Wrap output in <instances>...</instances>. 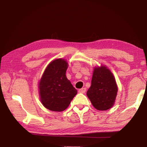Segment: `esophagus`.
<instances>
[{
    "mask_svg": "<svg viewBox=\"0 0 147 147\" xmlns=\"http://www.w3.org/2000/svg\"><path fill=\"white\" fill-rule=\"evenodd\" d=\"M86 91V88H85L80 89L79 90V92H80V93H85Z\"/></svg>",
    "mask_w": 147,
    "mask_h": 147,
    "instance_id": "1",
    "label": "esophagus"
}]
</instances>
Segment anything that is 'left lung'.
<instances>
[{"mask_svg":"<svg viewBox=\"0 0 147 147\" xmlns=\"http://www.w3.org/2000/svg\"><path fill=\"white\" fill-rule=\"evenodd\" d=\"M118 87L112 71L107 67L101 65L94 68L91 86L87 96L96 109L107 110L114 105Z\"/></svg>","mask_w":147,"mask_h":147,"instance_id":"obj_1","label":"left lung"}]
</instances>
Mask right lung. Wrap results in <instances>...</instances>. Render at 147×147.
I'll use <instances>...</instances> for the list:
<instances>
[{"mask_svg":"<svg viewBox=\"0 0 147 147\" xmlns=\"http://www.w3.org/2000/svg\"><path fill=\"white\" fill-rule=\"evenodd\" d=\"M68 64L58 58L47 66L38 82L39 98L44 107L53 112L67 109L77 91L66 77Z\"/></svg>","mask_w":147,"mask_h":147,"instance_id":"right-lung-1","label":"right lung"}]
</instances>
